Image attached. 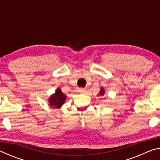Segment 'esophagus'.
<instances>
[{
  "instance_id": "esophagus-1",
  "label": "esophagus",
  "mask_w": 160,
  "mask_h": 160,
  "mask_svg": "<svg viewBox=\"0 0 160 160\" xmlns=\"http://www.w3.org/2000/svg\"><path fill=\"white\" fill-rule=\"evenodd\" d=\"M85 90H86V89H85V88H80V89H79V91L80 92H85Z\"/></svg>"
}]
</instances>
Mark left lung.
<instances>
[{"label": "left lung", "mask_w": 160, "mask_h": 160, "mask_svg": "<svg viewBox=\"0 0 160 160\" xmlns=\"http://www.w3.org/2000/svg\"><path fill=\"white\" fill-rule=\"evenodd\" d=\"M104 93V90H103V88H102L101 91H100V92H99V94H100V95H103Z\"/></svg>", "instance_id": "8db88e82"}]
</instances>
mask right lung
<instances>
[{"label":"right lung","instance_id":"right-lung-1","mask_svg":"<svg viewBox=\"0 0 160 160\" xmlns=\"http://www.w3.org/2000/svg\"><path fill=\"white\" fill-rule=\"evenodd\" d=\"M66 96L62 92L60 88H58L56 91V93L53 94L49 99V103L51 107L55 108H60L66 101Z\"/></svg>","mask_w":160,"mask_h":160}]
</instances>
